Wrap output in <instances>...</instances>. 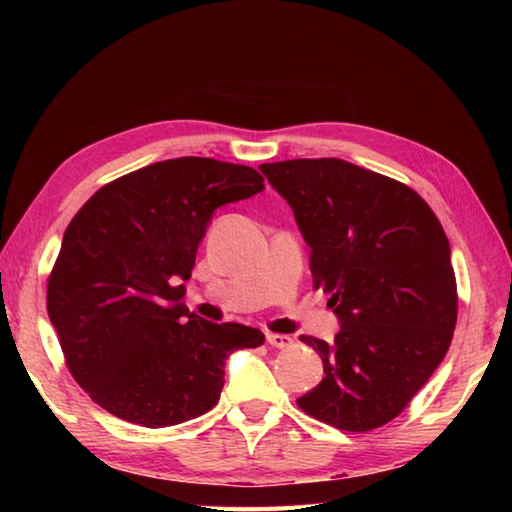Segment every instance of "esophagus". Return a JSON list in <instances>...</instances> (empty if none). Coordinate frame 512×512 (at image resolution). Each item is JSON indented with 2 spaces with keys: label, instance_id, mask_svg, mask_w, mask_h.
<instances>
[{
  "label": "esophagus",
  "instance_id": "34e87169",
  "mask_svg": "<svg viewBox=\"0 0 512 512\" xmlns=\"http://www.w3.org/2000/svg\"><path fill=\"white\" fill-rule=\"evenodd\" d=\"M266 341H268V345H273V348H289V345L293 343L289 334H273V332L266 334Z\"/></svg>",
  "mask_w": 512,
  "mask_h": 512
}]
</instances>
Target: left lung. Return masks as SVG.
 I'll use <instances>...</instances> for the list:
<instances>
[{
	"label": "left lung",
	"instance_id": "obj_1",
	"mask_svg": "<svg viewBox=\"0 0 512 512\" xmlns=\"http://www.w3.org/2000/svg\"><path fill=\"white\" fill-rule=\"evenodd\" d=\"M309 246L314 287L339 318L332 343L300 341L325 377L298 397L311 418L370 431L400 415L445 359L456 277L443 225L411 187L339 158L262 164Z\"/></svg>",
	"mask_w": 512,
	"mask_h": 512
}]
</instances>
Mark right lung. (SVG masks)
<instances>
[{
    "label": "right lung",
    "instance_id": "add662e5",
    "mask_svg": "<svg viewBox=\"0 0 512 512\" xmlns=\"http://www.w3.org/2000/svg\"><path fill=\"white\" fill-rule=\"evenodd\" d=\"M264 189L244 164L176 158L101 187L67 225L47 311L67 366L94 402L149 429L219 402L225 359L264 334L210 323L183 302L216 207Z\"/></svg>",
    "mask_w": 512,
    "mask_h": 512
}]
</instances>
